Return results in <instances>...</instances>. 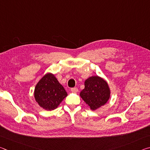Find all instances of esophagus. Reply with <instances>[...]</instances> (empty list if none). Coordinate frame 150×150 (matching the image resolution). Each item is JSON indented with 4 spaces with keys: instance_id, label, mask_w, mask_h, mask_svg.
Here are the masks:
<instances>
[{
    "instance_id": "1",
    "label": "esophagus",
    "mask_w": 150,
    "mask_h": 150,
    "mask_svg": "<svg viewBox=\"0 0 150 150\" xmlns=\"http://www.w3.org/2000/svg\"><path fill=\"white\" fill-rule=\"evenodd\" d=\"M71 91L72 93H77L78 91V88H76V87L72 88H71Z\"/></svg>"
}]
</instances>
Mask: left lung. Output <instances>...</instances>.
I'll return each mask as SVG.
<instances>
[{
	"label": "left lung",
	"mask_w": 150,
	"mask_h": 150,
	"mask_svg": "<svg viewBox=\"0 0 150 150\" xmlns=\"http://www.w3.org/2000/svg\"><path fill=\"white\" fill-rule=\"evenodd\" d=\"M110 93L108 83L103 78L96 75L85 80V88L81 91L80 96L91 110H95L108 102Z\"/></svg>",
	"instance_id": "1"
}]
</instances>
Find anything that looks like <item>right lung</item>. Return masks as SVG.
Returning <instances> with one entry per match:
<instances>
[{
	"instance_id": "add662e5",
	"label": "right lung",
	"mask_w": 150,
	"mask_h": 150,
	"mask_svg": "<svg viewBox=\"0 0 150 150\" xmlns=\"http://www.w3.org/2000/svg\"><path fill=\"white\" fill-rule=\"evenodd\" d=\"M34 98L40 107L46 110L57 108L67 96L65 88L52 73H47L35 85Z\"/></svg>"
}]
</instances>
